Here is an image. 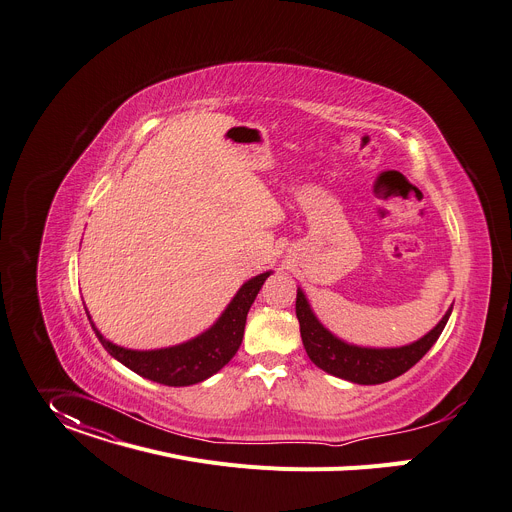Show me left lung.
Returning a JSON list of instances; mask_svg holds the SVG:
<instances>
[{"label": "left lung", "mask_w": 512, "mask_h": 512, "mask_svg": "<svg viewBox=\"0 0 512 512\" xmlns=\"http://www.w3.org/2000/svg\"><path fill=\"white\" fill-rule=\"evenodd\" d=\"M453 306L445 312V316L437 322V327L431 329L425 337L410 345L402 347H359L345 343L335 337L312 312L304 292L298 288L296 294V316L300 322V335L304 349L310 361L327 374L363 386H374L390 382L404 371H408L416 361H421L423 355L437 343L443 333L445 324L451 316Z\"/></svg>", "instance_id": "obj_1"}]
</instances>
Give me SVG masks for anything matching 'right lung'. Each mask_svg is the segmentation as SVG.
Masks as SVG:
<instances>
[{"label": "right lung", "mask_w": 512, "mask_h": 512, "mask_svg": "<svg viewBox=\"0 0 512 512\" xmlns=\"http://www.w3.org/2000/svg\"><path fill=\"white\" fill-rule=\"evenodd\" d=\"M269 275L271 271H265L245 282L208 331L190 341L165 349L136 351L118 347L96 329L87 308L85 312L91 322V329H94L104 349L122 365L132 369L134 374L163 386H192L214 376L216 371H220L235 357L243 341L249 308Z\"/></svg>", "instance_id": "right-lung-1"}]
</instances>
